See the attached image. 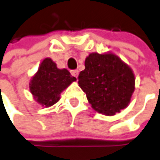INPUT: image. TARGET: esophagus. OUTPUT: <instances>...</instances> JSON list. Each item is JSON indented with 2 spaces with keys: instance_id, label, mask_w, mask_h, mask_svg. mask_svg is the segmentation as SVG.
Masks as SVG:
<instances>
[{
  "instance_id": "esophagus-1",
  "label": "esophagus",
  "mask_w": 160,
  "mask_h": 160,
  "mask_svg": "<svg viewBox=\"0 0 160 160\" xmlns=\"http://www.w3.org/2000/svg\"><path fill=\"white\" fill-rule=\"evenodd\" d=\"M71 73L72 76H74V77H78V75H79V71L78 70H72V71H71Z\"/></svg>"
}]
</instances>
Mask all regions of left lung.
I'll list each match as a JSON object with an SVG mask.
<instances>
[{
  "mask_svg": "<svg viewBox=\"0 0 160 160\" xmlns=\"http://www.w3.org/2000/svg\"><path fill=\"white\" fill-rule=\"evenodd\" d=\"M78 83L91 107L105 116L128 107L135 88L133 70L112 52L90 53Z\"/></svg>",
  "mask_w": 160,
  "mask_h": 160,
  "instance_id": "8db88e82",
  "label": "left lung"
}]
</instances>
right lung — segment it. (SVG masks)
<instances>
[{"label": "right lung", "instance_id": "1", "mask_svg": "<svg viewBox=\"0 0 160 160\" xmlns=\"http://www.w3.org/2000/svg\"><path fill=\"white\" fill-rule=\"evenodd\" d=\"M76 78L67 69H59L51 58L40 63L38 71L30 80L29 89L33 99L42 107H50L59 101L60 95Z\"/></svg>", "mask_w": 160, "mask_h": 160}]
</instances>
